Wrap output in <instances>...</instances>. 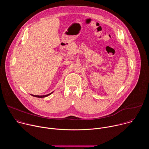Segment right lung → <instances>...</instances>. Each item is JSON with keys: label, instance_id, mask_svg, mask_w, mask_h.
Returning a JSON list of instances; mask_svg holds the SVG:
<instances>
[{"label": "right lung", "instance_id": "right-lung-1", "mask_svg": "<svg viewBox=\"0 0 149 149\" xmlns=\"http://www.w3.org/2000/svg\"><path fill=\"white\" fill-rule=\"evenodd\" d=\"M52 93H50V94H47V95H32V94H31L32 96H33V97H38V98H44V97H47V96H48V95H49L51 94H52Z\"/></svg>", "mask_w": 149, "mask_h": 149}]
</instances>
